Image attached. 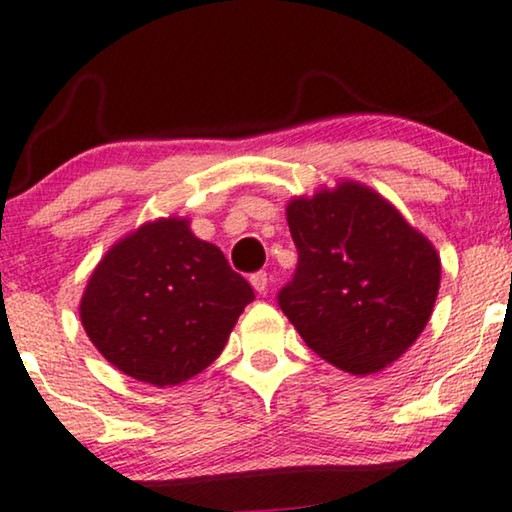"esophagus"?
I'll use <instances>...</instances> for the list:
<instances>
[{
    "mask_svg": "<svg viewBox=\"0 0 512 512\" xmlns=\"http://www.w3.org/2000/svg\"><path fill=\"white\" fill-rule=\"evenodd\" d=\"M250 283H252V288L260 292V295H264V292H267V288H269L267 271H257V274H252L250 276Z\"/></svg>",
    "mask_w": 512,
    "mask_h": 512,
    "instance_id": "34e87169",
    "label": "esophagus"
}]
</instances>
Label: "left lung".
<instances>
[{
    "label": "left lung",
    "instance_id": "1",
    "mask_svg": "<svg viewBox=\"0 0 512 512\" xmlns=\"http://www.w3.org/2000/svg\"><path fill=\"white\" fill-rule=\"evenodd\" d=\"M299 260L278 306L311 351L351 374L395 363L424 332L440 257L384 196L339 182L288 203Z\"/></svg>",
    "mask_w": 512,
    "mask_h": 512
}]
</instances>
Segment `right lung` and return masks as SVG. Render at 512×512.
Returning a JSON list of instances; mask_svg holds the SVG:
<instances>
[{"instance_id": "add662e5", "label": "right lung", "mask_w": 512, "mask_h": 512, "mask_svg": "<svg viewBox=\"0 0 512 512\" xmlns=\"http://www.w3.org/2000/svg\"><path fill=\"white\" fill-rule=\"evenodd\" d=\"M252 299L217 245L196 238L185 217H161L107 250L79 316L105 360L163 388L206 370Z\"/></svg>"}]
</instances>
